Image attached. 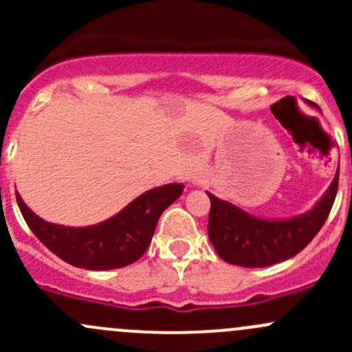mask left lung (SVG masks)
Returning a JSON list of instances; mask_svg holds the SVG:
<instances>
[{
    "label": "left lung",
    "instance_id": "1",
    "mask_svg": "<svg viewBox=\"0 0 352 352\" xmlns=\"http://www.w3.org/2000/svg\"><path fill=\"white\" fill-rule=\"evenodd\" d=\"M339 173L311 211L291 219H261L208 192V235L223 261L242 267H267L294 257L320 232L337 196Z\"/></svg>",
    "mask_w": 352,
    "mask_h": 352
}]
</instances>
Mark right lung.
<instances>
[{"label": "right lung", "instance_id": "right-lung-1", "mask_svg": "<svg viewBox=\"0 0 352 352\" xmlns=\"http://www.w3.org/2000/svg\"><path fill=\"white\" fill-rule=\"evenodd\" d=\"M182 190V184L156 187L134 199L119 214L87 228L52 225L34 214L19 194L16 202L28 228L52 254L74 267L109 271L133 264L146 252L160 216Z\"/></svg>", "mask_w": 352, "mask_h": 352}]
</instances>
